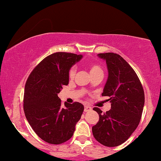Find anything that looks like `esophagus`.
Instances as JSON below:
<instances>
[{"instance_id":"obj_1","label":"esophagus","mask_w":161,"mask_h":161,"mask_svg":"<svg viewBox=\"0 0 161 161\" xmlns=\"http://www.w3.org/2000/svg\"><path fill=\"white\" fill-rule=\"evenodd\" d=\"M91 110H92V108L90 107V106H89V105H86L85 106H84V111L85 112H88V111H91Z\"/></svg>"}]
</instances>
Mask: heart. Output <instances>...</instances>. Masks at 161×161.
Instances as JSON below:
<instances>
[{"label": "heart", "mask_w": 161, "mask_h": 161, "mask_svg": "<svg viewBox=\"0 0 161 161\" xmlns=\"http://www.w3.org/2000/svg\"><path fill=\"white\" fill-rule=\"evenodd\" d=\"M89 72L90 75H93L95 73H98V72H102L103 73V69L100 65L97 64H92L89 65ZM76 73V67H72L69 70V78L70 79L73 78L75 75Z\"/></svg>", "instance_id": "b5f03b06"}]
</instances>
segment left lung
<instances>
[{
  "instance_id": "8db88e82",
  "label": "left lung",
  "mask_w": 161,
  "mask_h": 161,
  "mask_svg": "<svg viewBox=\"0 0 161 161\" xmlns=\"http://www.w3.org/2000/svg\"><path fill=\"white\" fill-rule=\"evenodd\" d=\"M106 61L108 78L102 96L109 97L111 109L103 113L97 107L99 121L92 127L95 139L106 147H116L128 139L139 124L144 105V92L137 74L119 54L100 53Z\"/></svg>"
}]
</instances>
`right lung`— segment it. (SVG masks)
<instances>
[{
    "label": "right lung",
    "mask_w": 161,
    "mask_h": 161,
    "mask_svg": "<svg viewBox=\"0 0 161 161\" xmlns=\"http://www.w3.org/2000/svg\"><path fill=\"white\" fill-rule=\"evenodd\" d=\"M82 58L71 53H54L37 64L26 80L23 110L39 138L51 144L64 143L73 136L84 107L80 103H61L58 94L69 83V70Z\"/></svg>",
    "instance_id": "right-lung-1"
}]
</instances>
